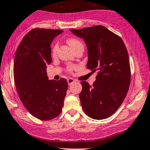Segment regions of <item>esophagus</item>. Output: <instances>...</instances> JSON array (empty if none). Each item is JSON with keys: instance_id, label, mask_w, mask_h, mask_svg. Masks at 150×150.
<instances>
[{"instance_id": "1", "label": "esophagus", "mask_w": 150, "mask_h": 150, "mask_svg": "<svg viewBox=\"0 0 150 150\" xmlns=\"http://www.w3.org/2000/svg\"><path fill=\"white\" fill-rule=\"evenodd\" d=\"M74 82H75V81H74V79H72V78H68L67 79V83L69 86L72 83H73Z\"/></svg>"}]
</instances>
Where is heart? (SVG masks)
<instances>
[{
    "label": "heart",
    "instance_id": "1",
    "mask_svg": "<svg viewBox=\"0 0 150 150\" xmlns=\"http://www.w3.org/2000/svg\"><path fill=\"white\" fill-rule=\"evenodd\" d=\"M67 43L69 45V46L72 47V48L73 50L75 49L77 47L83 45V43H81V40H78V39H77V38H69L67 40ZM57 50H58V43H55V44H54V46H53V48H52V55L53 56H55L56 54H57ZM74 69L73 66H69V67H68V69H69V71L72 70V69Z\"/></svg>",
    "mask_w": 150,
    "mask_h": 150
}]
</instances>
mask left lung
I'll list each match as a JSON object with an SVG mask.
<instances>
[{
  "label": "left lung",
  "mask_w": 150,
  "mask_h": 150,
  "mask_svg": "<svg viewBox=\"0 0 150 150\" xmlns=\"http://www.w3.org/2000/svg\"><path fill=\"white\" fill-rule=\"evenodd\" d=\"M70 31L83 38L88 49V69L99 71L92 86L81 82V106L91 118H107L121 105L129 88L131 69L126 47L118 35L102 25Z\"/></svg>",
  "instance_id": "8db88e82"
}]
</instances>
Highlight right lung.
<instances>
[{"mask_svg": "<svg viewBox=\"0 0 150 150\" xmlns=\"http://www.w3.org/2000/svg\"><path fill=\"white\" fill-rule=\"evenodd\" d=\"M61 30L36 28L19 43L13 62V78L19 99L34 117L48 120L62 110L67 81H50L46 67L51 63V44Z\"/></svg>", "mask_w": 150, "mask_h": 150, "instance_id": "1", "label": "right lung"}]
</instances>
